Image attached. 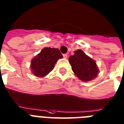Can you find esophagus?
Segmentation results:
<instances>
[{
  "mask_svg": "<svg viewBox=\"0 0 124 124\" xmlns=\"http://www.w3.org/2000/svg\"><path fill=\"white\" fill-rule=\"evenodd\" d=\"M63 57H64V58L66 59L67 57H68V54H63Z\"/></svg>",
  "mask_w": 124,
  "mask_h": 124,
  "instance_id": "obj_1",
  "label": "esophagus"
}]
</instances>
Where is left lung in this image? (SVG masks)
<instances>
[{"instance_id": "1", "label": "left lung", "mask_w": 124, "mask_h": 124, "mask_svg": "<svg viewBox=\"0 0 124 124\" xmlns=\"http://www.w3.org/2000/svg\"><path fill=\"white\" fill-rule=\"evenodd\" d=\"M68 60L73 73L82 81H91L96 78L100 73L96 61L81 49L75 51L74 54L70 56Z\"/></svg>"}]
</instances>
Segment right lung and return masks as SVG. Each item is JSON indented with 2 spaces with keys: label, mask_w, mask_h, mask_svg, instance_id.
Segmentation results:
<instances>
[{
  "label": "right lung",
  "mask_w": 124,
  "mask_h": 124,
  "mask_svg": "<svg viewBox=\"0 0 124 124\" xmlns=\"http://www.w3.org/2000/svg\"><path fill=\"white\" fill-rule=\"evenodd\" d=\"M60 50L56 48L45 47L31 61L30 69L35 76L44 77L51 72L59 59L63 58Z\"/></svg>",
  "instance_id": "right-lung-1"
}]
</instances>
